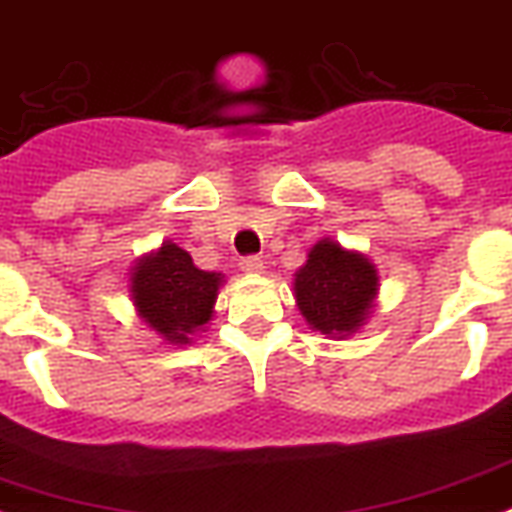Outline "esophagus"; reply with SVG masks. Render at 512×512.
<instances>
[{"label": "esophagus", "mask_w": 512, "mask_h": 512, "mask_svg": "<svg viewBox=\"0 0 512 512\" xmlns=\"http://www.w3.org/2000/svg\"><path fill=\"white\" fill-rule=\"evenodd\" d=\"M240 269L248 274H261L264 272V261L259 256H246V259H240Z\"/></svg>", "instance_id": "obj_1"}]
</instances>
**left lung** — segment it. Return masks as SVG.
<instances>
[{
	"label": "left lung",
	"instance_id": "obj_1",
	"mask_svg": "<svg viewBox=\"0 0 512 512\" xmlns=\"http://www.w3.org/2000/svg\"><path fill=\"white\" fill-rule=\"evenodd\" d=\"M292 287L310 329L344 339L368 321L381 285L368 256L323 238L310 248Z\"/></svg>",
	"mask_w": 512,
	"mask_h": 512
}]
</instances>
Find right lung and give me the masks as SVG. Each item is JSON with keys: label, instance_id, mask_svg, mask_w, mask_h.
Returning a JSON list of instances; mask_svg holds the SVG:
<instances>
[{"label": "right lung", "instance_id": "1", "mask_svg": "<svg viewBox=\"0 0 512 512\" xmlns=\"http://www.w3.org/2000/svg\"><path fill=\"white\" fill-rule=\"evenodd\" d=\"M129 292L139 318L168 344H191L214 313L225 274L204 272L189 251L165 240L131 269Z\"/></svg>", "mask_w": 512, "mask_h": 512}]
</instances>
